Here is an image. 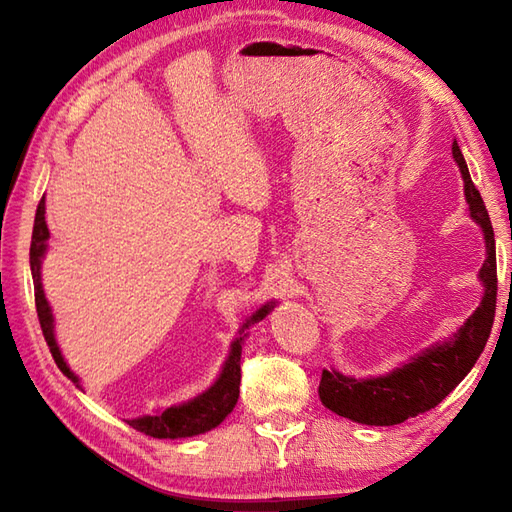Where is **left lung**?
Returning <instances> with one entry per match:
<instances>
[{"mask_svg": "<svg viewBox=\"0 0 512 512\" xmlns=\"http://www.w3.org/2000/svg\"><path fill=\"white\" fill-rule=\"evenodd\" d=\"M453 158L462 171L464 195L469 202L471 217L482 226L486 239V262L480 270L484 284L480 308L466 319L462 328L453 334V339L427 347L409 363L396 367L385 376L352 378L343 376L336 369H330V372L323 369L319 398L325 407L343 418L374 424V427H389V424H400L433 409L471 372L491 336L497 303L495 233L458 143H453Z\"/></svg>", "mask_w": 512, "mask_h": 512, "instance_id": "left-lung-1", "label": "left lung"}]
</instances>
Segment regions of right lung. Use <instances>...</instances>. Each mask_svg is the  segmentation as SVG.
Segmentation results:
<instances>
[{
  "mask_svg": "<svg viewBox=\"0 0 512 512\" xmlns=\"http://www.w3.org/2000/svg\"><path fill=\"white\" fill-rule=\"evenodd\" d=\"M48 237H50V231L46 224V200L41 198V202L37 206V215H35V226H32V244H30V270H32V281H35L37 317H39L41 332H43V336H46V343L50 347L54 363H57L61 372L81 389L79 376H76L68 367V363L63 361L57 339H54L52 310L48 306V299H46V295H43V286H41V259H43V255H46ZM270 308H273V301L259 308L253 317H250L242 325L239 336L231 343V352H228V358L224 361L220 376H217V380L209 389L202 391L200 396H195L189 402H182V405L169 407L165 411L156 413V416H143V418L127 420L129 427H134L136 431L145 433V436H151V438H171V440L191 438V436H198V433H206V431L215 429L217 424H220L237 405L239 380H242V367H239V358H242V343L246 339V330L253 323L262 321L270 312Z\"/></svg>",
  "mask_w": 512,
  "mask_h": 512,
  "instance_id": "add662e5",
  "label": "right lung"
}]
</instances>
